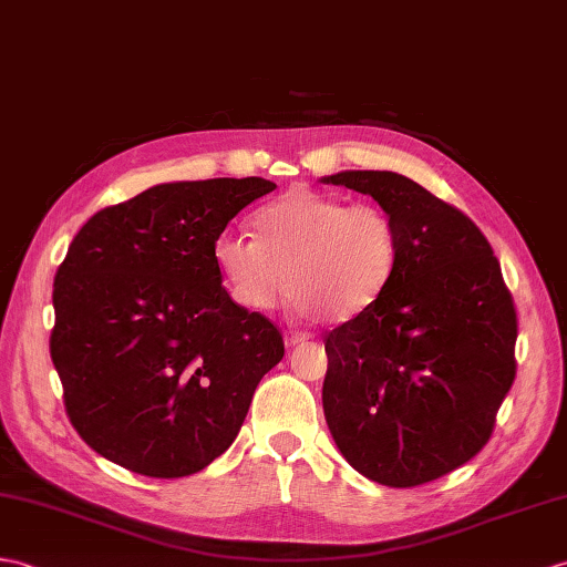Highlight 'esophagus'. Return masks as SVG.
Segmentation results:
<instances>
[{
  "mask_svg": "<svg viewBox=\"0 0 567 567\" xmlns=\"http://www.w3.org/2000/svg\"><path fill=\"white\" fill-rule=\"evenodd\" d=\"M307 340H309L307 333H299V331H287V333H285V346H287V348L301 346V343H307Z\"/></svg>",
  "mask_w": 567,
  "mask_h": 567,
  "instance_id": "esophagus-1",
  "label": "esophagus"
}]
</instances>
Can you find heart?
Listing matches in <instances>:
<instances>
[{
    "label": "heart",
    "instance_id": "heart-1",
    "mask_svg": "<svg viewBox=\"0 0 567 567\" xmlns=\"http://www.w3.org/2000/svg\"><path fill=\"white\" fill-rule=\"evenodd\" d=\"M256 241L224 234L215 260L236 305L270 311L287 287L299 313L350 321L384 292L399 260V231L377 205L292 188L251 219Z\"/></svg>",
    "mask_w": 567,
    "mask_h": 567
}]
</instances>
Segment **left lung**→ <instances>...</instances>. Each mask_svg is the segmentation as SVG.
Wrapping results in <instances>:
<instances>
[{
  "instance_id": "1",
  "label": "left lung",
  "mask_w": 567,
  "mask_h": 567,
  "mask_svg": "<svg viewBox=\"0 0 567 567\" xmlns=\"http://www.w3.org/2000/svg\"><path fill=\"white\" fill-rule=\"evenodd\" d=\"M372 195L399 231L384 292L326 336L323 413L362 476L413 488L471 462L517 374V309L462 209L393 171L323 178Z\"/></svg>"
}]
</instances>
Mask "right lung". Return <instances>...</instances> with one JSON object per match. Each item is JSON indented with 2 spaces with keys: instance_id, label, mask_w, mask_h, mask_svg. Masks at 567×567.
<instances>
[{
  "instance_id": "add662e5",
  "label": "right lung",
  "mask_w": 567,
  "mask_h": 567,
  "mask_svg": "<svg viewBox=\"0 0 567 567\" xmlns=\"http://www.w3.org/2000/svg\"><path fill=\"white\" fill-rule=\"evenodd\" d=\"M266 178L162 183L103 207L52 289L50 358L91 450L150 478L213 464L239 434L280 328L229 297L215 244Z\"/></svg>"
}]
</instances>
